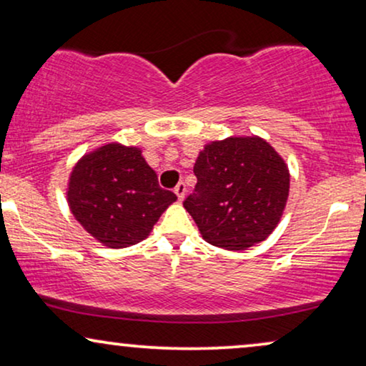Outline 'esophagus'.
I'll use <instances>...</instances> for the list:
<instances>
[{
	"label": "esophagus",
	"mask_w": 366,
	"mask_h": 366,
	"mask_svg": "<svg viewBox=\"0 0 366 366\" xmlns=\"http://www.w3.org/2000/svg\"><path fill=\"white\" fill-rule=\"evenodd\" d=\"M174 193H177V197L179 202L184 198V193H187V184H184L183 182H179L177 187H174Z\"/></svg>",
	"instance_id": "34e87169"
}]
</instances>
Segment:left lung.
I'll return each instance as SVG.
<instances>
[{
    "label": "left lung",
    "mask_w": 366,
    "mask_h": 366,
    "mask_svg": "<svg viewBox=\"0 0 366 366\" xmlns=\"http://www.w3.org/2000/svg\"><path fill=\"white\" fill-rule=\"evenodd\" d=\"M193 172L197 187L183 207L208 243L247 249L272 234L287 204L290 173L264 139L207 144Z\"/></svg>",
    "instance_id": "obj_1"
}]
</instances>
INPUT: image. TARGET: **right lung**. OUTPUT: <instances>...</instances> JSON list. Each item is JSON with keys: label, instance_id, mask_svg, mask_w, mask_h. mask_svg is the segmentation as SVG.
I'll use <instances>...</instances> for the list:
<instances>
[{"label": "right lung", "instance_id": "1", "mask_svg": "<svg viewBox=\"0 0 366 366\" xmlns=\"http://www.w3.org/2000/svg\"><path fill=\"white\" fill-rule=\"evenodd\" d=\"M177 199L163 189L138 148L117 143L86 154L74 167L68 203L86 232L109 248L142 242Z\"/></svg>", "mask_w": 366, "mask_h": 366}]
</instances>
